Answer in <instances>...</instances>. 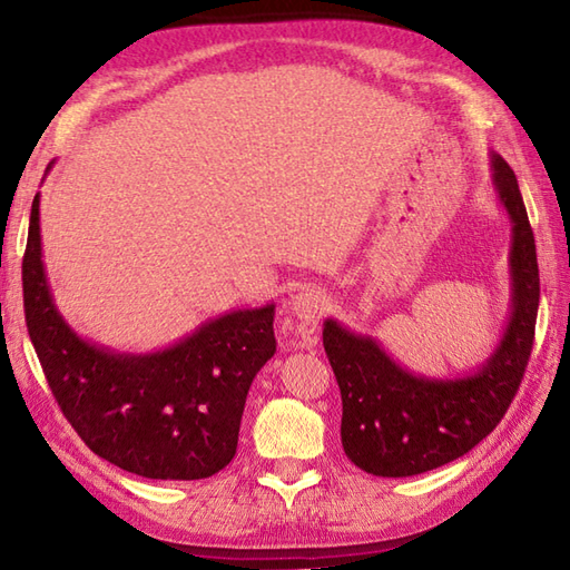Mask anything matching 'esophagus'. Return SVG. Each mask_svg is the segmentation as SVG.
Listing matches in <instances>:
<instances>
[{"mask_svg": "<svg viewBox=\"0 0 570 570\" xmlns=\"http://www.w3.org/2000/svg\"><path fill=\"white\" fill-rule=\"evenodd\" d=\"M328 308V296L321 288H304L288 301V313L296 321V328L301 333H313L321 321V316Z\"/></svg>", "mask_w": 570, "mask_h": 570, "instance_id": "esophagus-1", "label": "esophagus"}]
</instances>
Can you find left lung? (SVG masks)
Listing matches in <instances>:
<instances>
[{"label":"left lung","mask_w":570,"mask_h":570,"mask_svg":"<svg viewBox=\"0 0 570 570\" xmlns=\"http://www.w3.org/2000/svg\"><path fill=\"white\" fill-rule=\"evenodd\" d=\"M492 188L512 223L510 318L475 370L429 377L386 353L377 337L323 323V347L343 396L341 441L353 463L380 478H409L465 455L502 421L524 377L539 311V264L517 176L490 151Z\"/></svg>","instance_id":"obj_1"}]
</instances>
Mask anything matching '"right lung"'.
Instances as JSON below:
<instances>
[{"label":"right lung","mask_w":570,"mask_h":570,"mask_svg":"<svg viewBox=\"0 0 570 570\" xmlns=\"http://www.w3.org/2000/svg\"><path fill=\"white\" fill-rule=\"evenodd\" d=\"M51 171V166L46 168ZM41 193L21 264L23 311L48 386L85 445L149 480H203L237 451L247 392L276 353L274 308H237L154 353H119L70 328L48 284Z\"/></svg>","instance_id":"right-lung-1"}]
</instances>
